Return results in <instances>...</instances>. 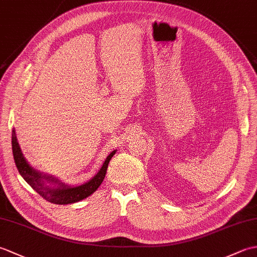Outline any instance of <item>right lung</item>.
Wrapping results in <instances>:
<instances>
[{
	"label": "right lung",
	"mask_w": 257,
	"mask_h": 257,
	"mask_svg": "<svg viewBox=\"0 0 257 257\" xmlns=\"http://www.w3.org/2000/svg\"><path fill=\"white\" fill-rule=\"evenodd\" d=\"M12 150L16 168H18L22 178L38 194L54 204L76 203L94 193L105 179L109 161L117 152V150H113L107 156L99 170L88 181L78 185H70L63 182L55 176L42 172L30 165L21 150L14 128L12 130Z\"/></svg>",
	"instance_id": "1"
}]
</instances>
